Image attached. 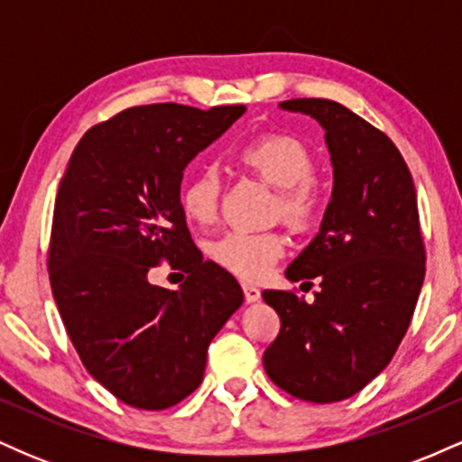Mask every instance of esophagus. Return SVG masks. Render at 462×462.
I'll return each instance as SVG.
<instances>
[{
  "label": "esophagus",
  "instance_id": "34e87169",
  "mask_svg": "<svg viewBox=\"0 0 462 462\" xmlns=\"http://www.w3.org/2000/svg\"><path fill=\"white\" fill-rule=\"evenodd\" d=\"M243 295H245L247 304H254V301L261 300V291H258L254 284H247V282H243Z\"/></svg>",
  "mask_w": 462,
  "mask_h": 462
}]
</instances>
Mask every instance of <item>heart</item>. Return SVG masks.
<instances>
[{"label": "heart", "mask_w": 462, "mask_h": 462, "mask_svg": "<svg viewBox=\"0 0 462 462\" xmlns=\"http://www.w3.org/2000/svg\"><path fill=\"white\" fill-rule=\"evenodd\" d=\"M236 161L252 176L278 189L275 215L291 230L304 232L317 224L323 210L321 189L315 182L317 162L298 136L284 132L261 134L238 147ZM219 173L210 164H204L184 182L180 204L193 224L210 226L219 215ZM282 254L284 238L280 232L232 230L210 245V258L243 280L263 278Z\"/></svg>", "instance_id": "heart-1"}]
</instances>
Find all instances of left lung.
Here are the masks:
<instances>
[{
    "label": "left lung",
    "mask_w": 462,
    "mask_h": 462,
    "mask_svg": "<svg viewBox=\"0 0 462 462\" xmlns=\"http://www.w3.org/2000/svg\"><path fill=\"white\" fill-rule=\"evenodd\" d=\"M326 130L332 199L319 235L286 269L291 282L319 278L309 304L264 291L280 334L264 349L273 384L315 404L358 393L393 358L426 275L412 176L393 141L332 99H289ZM306 284V282H304Z\"/></svg>",
    "instance_id": "left-lung-1"
}]
</instances>
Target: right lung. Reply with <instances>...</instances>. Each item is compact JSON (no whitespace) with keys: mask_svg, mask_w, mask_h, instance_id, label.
Listing matches in <instances>:
<instances>
[{"mask_svg":"<svg viewBox=\"0 0 462 462\" xmlns=\"http://www.w3.org/2000/svg\"><path fill=\"white\" fill-rule=\"evenodd\" d=\"M245 106H136L93 125L60 180L50 241L58 312L88 374L124 404L176 406L198 389L215 334L243 304L235 275L204 261L180 204L187 164ZM162 260L188 273L149 282Z\"/></svg>","mask_w":462,"mask_h":462,"instance_id":"right-lung-1","label":"right lung"}]
</instances>
